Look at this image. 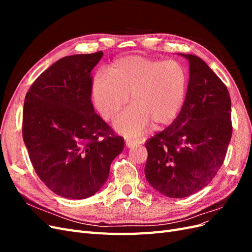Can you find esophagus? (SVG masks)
I'll return each instance as SVG.
<instances>
[{
    "instance_id": "34e87169",
    "label": "esophagus",
    "mask_w": 252,
    "mask_h": 252,
    "mask_svg": "<svg viewBox=\"0 0 252 252\" xmlns=\"http://www.w3.org/2000/svg\"><path fill=\"white\" fill-rule=\"evenodd\" d=\"M125 144H126V146H127L128 148H132V147L136 146V145H139V144H140V141H136V140H126V141H125Z\"/></svg>"
}]
</instances>
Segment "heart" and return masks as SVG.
Returning <instances> with one entry per match:
<instances>
[{
	"label": "heart",
	"mask_w": 252,
	"mask_h": 252,
	"mask_svg": "<svg viewBox=\"0 0 252 252\" xmlns=\"http://www.w3.org/2000/svg\"><path fill=\"white\" fill-rule=\"evenodd\" d=\"M188 88L186 68L174 60L129 56L114 61L108 75L98 74L91 88L95 108L104 120H111L126 106L131 107L113 122V128L127 138L169 125L185 103Z\"/></svg>",
	"instance_id": "heart-1"
}]
</instances>
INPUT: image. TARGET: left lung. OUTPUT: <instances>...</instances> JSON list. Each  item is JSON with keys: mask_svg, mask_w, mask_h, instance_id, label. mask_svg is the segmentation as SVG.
Masks as SVG:
<instances>
[{"mask_svg": "<svg viewBox=\"0 0 252 252\" xmlns=\"http://www.w3.org/2000/svg\"><path fill=\"white\" fill-rule=\"evenodd\" d=\"M189 61L185 103L172 124L145 146V177L166 196L186 197L207 186L223 165L231 140V100L225 84L202 59Z\"/></svg>", "mask_w": 252, "mask_h": 252, "instance_id": "8db88e82", "label": "left lung"}]
</instances>
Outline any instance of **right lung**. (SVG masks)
Instances as JSON below:
<instances>
[{
    "instance_id": "add662e5",
    "label": "right lung",
    "mask_w": 252,
    "mask_h": 252,
    "mask_svg": "<svg viewBox=\"0 0 252 252\" xmlns=\"http://www.w3.org/2000/svg\"><path fill=\"white\" fill-rule=\"evenodd\" d=\"M103 51L68 56L53 63L29 88L23 140L41 181L66 199L94 195L108 179L124 139L94 112L91 70Z\"/></svg>"
}]
</instances>
